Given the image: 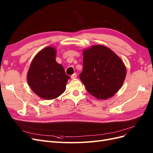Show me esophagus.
I'll return each instance as SVG.
<instances>
[{"label":"esophagus","instance_id":"34e87169","mask_svg":"<svg viewBox=\"0 0 153 153\" xmlns=\"http://www.w3.org/2000/svg\"><path fill=\"white\" fill-rule=\"evenodd\" d=\"M77 77V75H76V73H73V75L71 76V79H75V78H76Z\"/></svg>","mask_w":153,"mask_h":153}]
</instances>
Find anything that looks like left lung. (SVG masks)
<instances>
[{
  "label": "left lung",
  "instance_id": "8db88e82",
  "mask_svg": "<svg viewBox=\"0 0 153 153\" xmlns=\"http://www.w3.org/2000/svg\"><path fill=\"white\" fill-rule=\"evenodd\" d=\"M80 78L89 93L100 100L111 98L121 89L126 75L122 60L110 48L95 45L83 52Z\"/></svg>",
  "mask_w": 153,
  "mask_h": 153
}]
</instances>
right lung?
<instances>
[{
  "label": "right lung",
  "instance_id": "1",
  "mask_svg": "<svg viewBox=\"0 0 153 153\" xmlns=\"http://www.w3.org/2000/svg\"><path fill=\"white\" fill-rule=\"evenodd\" d=\"M55 56L54 48H45L32 60L27 73V82L31 89L45 100H53L62 94L69 78L63 66L55 61Z\"/></svg>",
  "mask_w": 153,
  "mask_h": 153
}]
</instances>
